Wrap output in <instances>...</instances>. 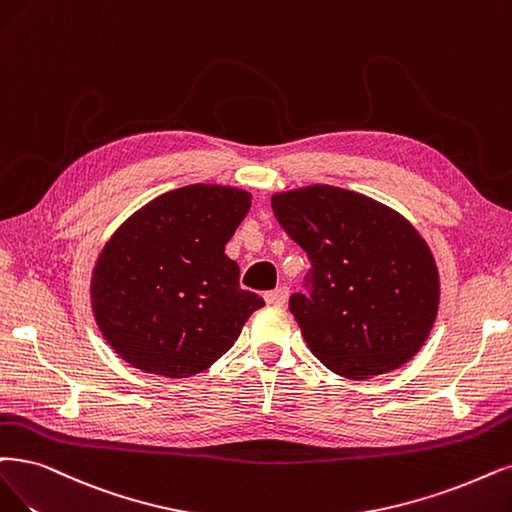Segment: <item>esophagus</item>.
Returning <instances> with one entry per match:
<instances>
[{
  "label": "esophagus",
  "mask_w": 512,
  "mask_h": 512,
  "mask_svg": "<svg viewBox=\"0 0 512 512\" xmlns=\"http://www.w3.org/2000/svg\"><path fill=\"white\" fill-rule=\"evenodd\" d=\"M287 299H289V287H285V285L266 293V301L270 306H285Z\"/></svg>",
  "instance_id": "34e87169"
}]
</instances>
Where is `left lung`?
Wrapping results in <instances>:
<instances>
[{
  "label": "left lung",
  "instance_id": "1",
  "mask_svg": "<svg viewBox=\"0 0 512 512\" xmlns=\"http://www.w3.org/2000/svg\"><path fill=\"white\" fill-rule=\"evenodd\" d=\"M272 211L310 259L308 293H293L289 310L318 361L350 380L411 361L439 310L437 263L418 230L333 185L274 194Z\"/></svg>",
  "mask_w": 512,
  "mask_h": 512
}]
</instances>
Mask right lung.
I'll return each instance as SVG.
<instances>
[{
    "label": "right lung",
    "mask_w": 512,
    "mask_h": 512,
    "mask_svg": "<svg viewBox=\"0 0 512 512\" xmlns=\"http://www.w3.org/2000/svg\"><path fill=\"white\" fill-rule=\"evenodd\" d=\"M249 208L244 189L185 185L139 208L109 238L90 299L103 337L126 363L189 377L234 346L266 304L240 289L238 263L225 255Z\"/></svg>",
    "instance_id": "add662e5"
}]
</instances>
